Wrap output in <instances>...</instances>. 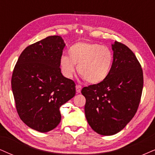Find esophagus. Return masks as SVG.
Returning a JSON list of instances; mask_svg holds the SVG:
<instances>
[{"label":"esophagus","mask_w":155,"mask_h":155,"mask_svg":"<svg viewBox=\"0 0 155 155\" xmlns=\"http://www.w3.org/2000/svg\"><path fill=\"white\" fill-rule=\"evenodd\" d=\"M76 90L77 93H80L81 91V87L80 85H76Z\"/></svg>","instance_id":"1"}]
</instances>
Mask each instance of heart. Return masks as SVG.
<instances>
[{"label":"heart","instance_id":"heart-1","mask_svg":"<svg viewBox=\"0 0 155 155\" xmlns=\"http://www.w3.org/2000/svg\"><path fill=\"white\" fill-rule=\"evenodd\" d=\"M68 57L62 56L60 68L63 75L71 78L76 70L88 83L99 84L108 77L112 68L114 56L108 47L90 42H78L70 47Z\"/></svg>","mask_w":155,"mask_h":155}]
</instances>
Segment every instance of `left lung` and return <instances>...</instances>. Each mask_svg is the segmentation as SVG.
<instances>
[{
    "label": "left lung",
    "instance_id": "obj_1",
    "mask_svg": "<svg viewBox=\"0 0 155 155\" xmlns=\"http://www.w3.org/2000/svg\"><path fill=\"white\" fill-rule=\"evenodd\" d=\"M111 48L114 61L108 77L81 90L88 123L104 136L120 132L134 117L143 89L142 68L134 53L117 41Z\"/></svg>",
    "mask_w": 155,
    "mask_h": 155
}]
</instances>
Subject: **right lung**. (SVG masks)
Listing matches in <instances>:
<instances>
[{
  "label": "right lung",
  "mask_w": 155,
  "mask_h": 155,
  "mask_svg": "<svg viewBox=\"0 0 155 155\" xmlns=\"http://www.w3.org/2000/svg\"><path fill=\"white\" fill-rule=\"evenodd\" d=\"M66 44L59 36H48L25 48L13 69L11 87L21 120L40 132L59 124L60 107L73 98L76 84L61 72Z\"/></svg>",
  "instance_id": "1"
}]
</instances>
